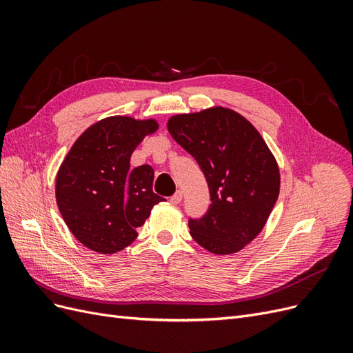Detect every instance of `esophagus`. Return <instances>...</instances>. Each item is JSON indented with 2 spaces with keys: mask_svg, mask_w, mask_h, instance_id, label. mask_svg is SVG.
<instances>
[{
  "mask_svg": "<svg viewBox=\"0 0 353 353\" xmlns=\"http://www.w3.org/2000/svg\"><path fill=\"white\" fill-rule=\"evenodd\" d=\"M181 200H183V191L181 190H176L175 194L169 199V201L172 203V205H178V203H181Z\"/></svg>",
  "mask_w": 353,
  "mask_h": 353,
  "instance_id": "esophagus-1",
  "label": "esophagus"
}]
</instances>
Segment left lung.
Masks as SVG:
<instances>
[{
    "instance_id": "left-lung-1",
    "label": "left lung",
    "mask_w": 353,
    "mask_h": 353,
    "mask_svg": "<svg viewBox=\"0 0 353 353\" xmlns=\"http://www.w3.org/2000/svg\"><path fill=\"white\" fill-rule=\"evenodd\" d=\"M174 140L206 176L208 213L190 219V234L216 254L241 250L262 231L280 194V169L258 130L240 113L210 108L168 121Z\"/></svg>"
}]
</instances>
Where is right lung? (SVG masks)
Segmentation results:
<instances>
[{
    "label": "right lung",
    "mask_w": 353,
    "mask_h": 353,
    "mask_svg": "<svg viewBox=\"0 0 353 353\" xmlns=\"http://www.w3.org/2000/svg\"><path fill=\"white\" fill-rule=\"evenodd\" d=\"M157 128L154 119L110 116L73 143L56 176V200L70 232L85 248L103 254L125 249L163 200L153 193L150 165L130 169L132 152Z\"/></svg>",
    "instance_id": "right-lung-1"
}]
</instances>
